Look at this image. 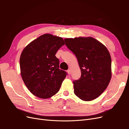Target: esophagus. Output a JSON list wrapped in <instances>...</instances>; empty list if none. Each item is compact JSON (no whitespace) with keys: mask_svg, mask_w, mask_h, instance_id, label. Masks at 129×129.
Instances as JSON below:
<instances>
[{"mask_svg":"<svg viewBox=\"0 0 129 129\" xmlns=\"http://www.w3.org/2000/svg\"><path fill=\"white\" fill-rule=\"evenodd\" d=\"M67 72V73H68V74H69V75H71V74H72V72H71V69H68Z\"/></svg>","mask_w":129,"mask_h":129,"instance_id":"esophagus-1","label":"esophagus"}]
</instances>
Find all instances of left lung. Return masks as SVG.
Listing matches in <instances>:
<instances>
[{
  "label": "left lung",
  "mask_w": 129,
  "mask_h": 129,
  "mask_svg": "<svg viewBox=\"0 0 129 129\" xmlns=\"http://www.w3.org/2000/svg\"><path fill=\"white\" fill-rule=\"evenodd\" d=\"M64 41L76 55L81 72L80 79L73 81L74 93L85 101L97 98L108 86L112 76L109 50L92 37L66 38Z\"/></svg>",
  "instance_id": "1"
}]
</instances>
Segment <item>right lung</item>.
<instances>
[{
    "instance_id": "add662e5",
    "label": "right lung",
    "mask_w": 129,
    "mask_h": 129,
    "mask_svg": "<svg viewBox=\"0 0 129 129\" xmlns=\"http://www.w3.org/2000/svg\"><path fill=\"white\" fill-rule=\"evenodd\" d=\"M64 42L63 38L46 33L32 41L23 49L20 57V73L30 92L39 98H50L58 91L66 77L59 69L55 56Z\"/></svg>"
}]
</instances>
